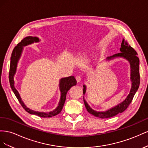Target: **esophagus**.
<instances>
[{
	"mask_svg": "<svg viewBox=\"0 0 148 148\" xmlns=\"http://www.w3.org/2000/svg\"><path fill=\"white\" fill-rule=\"evenodd\" d=\"M75 79H76V81H77V83H79L81 81V76H79V75H77V76H76Z\"/></svg>",
	"mask_w": 148,
	"mask_h": 148,
	"instance_id": "esophagus-1",
	"label": "esophagus"
}]
</instances>
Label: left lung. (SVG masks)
Returning <instances> with one entry per match:
<instances>
[{"mask_svg": "<svg viewBox=\"0 0 148 148\" xmlns=\"http://www.w3.org/2000/svg\"><path fill=\"white\" fill-rule=\"evenodd\" d=\"M120 53L114 54L112 56L107 57L106 61H110L115 58H123L126 61H128L130 65V80L132 82V87L130 91L129 94L126 97V98L117 105H115L111 108H110L106 111L98 112L93 110L86 100L84 99V102L86 108L88 113L95 116L101 118V119H107L118 115L119 113H122L129 106L130 103L134 97V96L137 92L139 86H140V60L138 58V54L132 46L128 45L125 41V39H123L121 44V48L120 49ZM83 94H86L87 87L86 85H83Z\"/></svg>", "mask_w": 148, "mask_h": 148, "instance_id": "left-lung-1", "label": "left lung"}]
</instances>
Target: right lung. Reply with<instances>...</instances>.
Instances as JSON below:
<instances>
[{"mask_svg":"<svg viewBox=\"0 0 148 148\" xmlns=\"http://www.w3.org/2000/svg\"><path fill=\"white\" fill-rule=\"evenodd\" d=\"M40 40L39 38L36 36H27L23 38L20 43H19L14 48L13 51L12 53V56L10 58V71H9V81L10 87L12 91L14 92L16 97L18 100L19 102L22 105L23 108L26 110L28 113L32 114V115H36L40 117L43 118H49L53 116L57 115L60 113L64 106V102L66 101V94L70 88L75 86L77 84V81L74 76H69L67 77L61 78L59 84V87L61 92V97L60 100L59 102L58 107L54 110L49 112H36L28 108L24 102L22 101L21 97L19 94L18 90L16 89L15 87V82H14V75L16 73V68H17V64L20 58L22 56V53L23 49L24 46H28L29 45H32L34 43H38Z\"/></svg>","mask_w":148,"mask_h":148,"instance_id":"add662e5","label":"right lung"}]
</instances>
